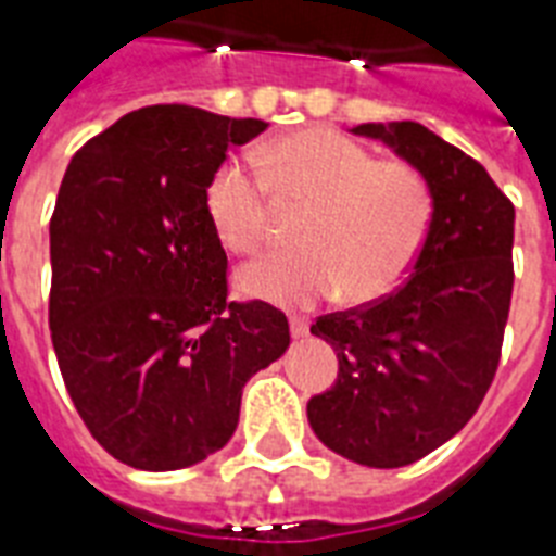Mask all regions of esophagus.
<instances>
[{"mask_svg":"<svg viewBox=\"0 0 556 556\" xmlns=\"http://www.w3.org/2000/svg\"><path fill=\"white\" fill-rule=\"evenodd\" d=\"M288 323H291V337H296V340L308 333V319L305 317H291Z\"/></svg>","mask_w":556,"mask_h":556,"instance_id":"obj_1","label":"esophagus"}]
</instances>
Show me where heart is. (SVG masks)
Here are the masks:
<instances>
[{
	"label": "heart",
	"instance_id": "1",
	"mask_svg": "<svg viewBox=\"0 0 556 556\" xmlns=\"http://www.w3.org/2000/svg\"><path fill=\"white\" fill-rule=\"evenodd\" d=\"M263 176L231 160L207 182V214L225 248L256 254L270 228V197L308 205L296 223V251H277L239 270L248 296L305 308L342 291L374 302L410 274L434 223L428 176L405 160H374L356 139L308 128L270 142Z\"/></svg>",
	"mask_w": 556,
	"mask_h": 556
}]
</instances>
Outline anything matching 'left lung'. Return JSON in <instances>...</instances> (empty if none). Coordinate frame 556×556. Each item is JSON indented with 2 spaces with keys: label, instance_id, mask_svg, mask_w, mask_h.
Masks as SVG:
<instances>
[{
  "label": "left lung",
  "instance_id": "left-lung-1",
  "mask_svg": "<svg viewBox=\"0 0 556 556\" xmlns=\"http://www.w3.org/2000/svg\"><path fill=\"white\" fill-rule=\"evenodd\" d=\"M354 134L428 176L434 223L403 286L311 325L337 351L340 377L311 396L308 422L345 459L400 468L463 431L494 382L514 291V205L480 162L419 122Z\"/></svg>",
  "mask_w": 556,
  "mask_h": 556
}]
</instances>
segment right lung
<instances>
[{"instance_id": "right-lung-1", "label": "right lung", "mask_w": 556, "mask_h": 556, "mask_svg": "<svg viewBox=\"0 0 556 556\" xmlns=\"http://www.w3.org/2000/svg\"><path fill=\"white\" fill-rule=\"evenodd\" d=\"M268 122L148 105L88 139L51 216L53 351L90 437L142 471L231 440L242 388L291 345L286 314L228 300L207 182Z\"/></svg>"}]
</instances>
